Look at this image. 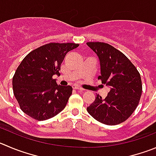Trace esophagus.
Segmentation results:
<instances>
[{"mask_svg":"<svg viewBox=\"0 0 156 156\" xmlns=\"http://www.w3.org/2000/svg\"><path fill=\"white\" fill-rule=\"evenodd\" d=\"M73 89H75V90H80V91H84V89L81 88V87H76V86H75V87H73Z\"/></svg>","mask_w":156,"mask_h":156,"instance_id":"obj_1","label":"esophagus"}]
</instances>
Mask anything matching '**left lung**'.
I'll return each mask as SVG.
<instances>
[{
  "label": "left lung",
  "instance_id": "8db88e82",
  "mask_svg": "<svg viewBox=\"0 0 156 156\" xmlns=\"http://www.w3.org/2000/svg\"><path fill=\"white\" fill-rule=\"evenodd\" d=\"M87 44L99 57L101 75L98 79L110 88L105 99L96 96L87 112L102 123L118 125L126 121L139 104L142 90L140 74L125 55L112 46L102 42Z\"/></svg>",
  "mask_w": 156,
  "mask_h": 156
}]
</instances>
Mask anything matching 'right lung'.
I'll return each instance as SVG.
<instances>
[{"label": "right lung", "mask_w": 156, "mask_h": 156, "mask_svg": "<svg viewBox=\"0 0 156 156\" xmlns=\"http://www.w3.org/2000/svg\"><path fill=\"white\" fill-rule=\"evenodd\" d=\"M78 44L50 43L32 50L23 58L12 80L14 96L24 113L38 121L57 115L65 108L73 88L58 85L53 75H60L66 53Z\"/></svg>", "instance_id": "obj_1"}]
</instances>
